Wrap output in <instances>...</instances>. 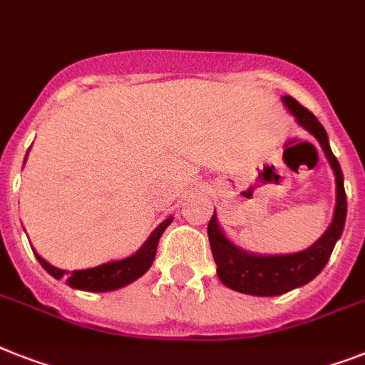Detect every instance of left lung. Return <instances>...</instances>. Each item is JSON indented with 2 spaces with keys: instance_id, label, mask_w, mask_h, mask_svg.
Masks as SVG:
<instances>
[{
  "instance_id": "1",
  "label": "left lung",
  "mask_w": 365,
  "mask_h": 365,
  "mask_svg": "<svg viewBox=\"0 0 365 365\" xmlns=\"http://www.w3.org/2000/svg\"><path fill=\"white\" fill-rule=\"evenodd\" d=\"M282 101L297 117L298 125L317 138L328 162L332 165L336 175V210H334L332 224L317 242L308 250L287 255H257L244 252L222 233V227L216 222V212L212 215L207 233H209L210 250H212L220 282L233 291L254 294V297H278L312 282L328 263L334 246L341 237L347 218V195L343 188V173L338 158L330 149L327 130L317 121V117L306 110L300 102L294 101L293 96H284Z\"/></svg>"
}]
</instances>
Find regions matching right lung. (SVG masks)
Here are the masks:
<instances>
[{"instance_id":"obj_1","label":"right lung","mask_w":365,"mask_h":365,"mask_svg":"<svg viewBox=\"0 0 365 365\" xmlns=\"http://www.w3.org/2000/svg\"><path fill=\"white\" fill-rule=\"evenodd\" d=\"M171 222H173V218L164 220L134 255L121 259V261H110V263L98 264L95 269L65 272V270L56 269V267H52L48 261H44L41 255L35 254V250H33V254L37 255L38 263L42 264V269L46 270L48 274H52L56 279H61L63 276H67V284L71 285V287L81 289V291H91V293L115 291V289H121L125 287V285L135 282V279L140 278V276H143V274L150 269V264L155 261L156 248H158V240H160L162 233H164L165 227H168Z\"/></svg>"}]
</instances>
